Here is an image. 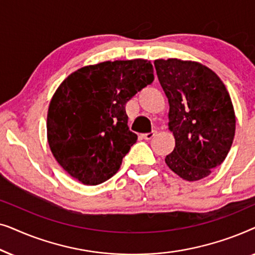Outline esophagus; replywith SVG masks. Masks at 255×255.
<instances>
[{
  "label": "esophagus",
  "instance_id": "1",
  "mask_svg": "<svg viewBox=\"0 0 255 255\" xmlns=\"http://www.w3.org/2000/svg\"><path fill=\"white\" fill-rule=\"evenodd\" d=\"M154 135H155V131H152L149 132V133H142L141 138L145 139V140H149V139H152Z\"/></svg>",
  "mask_w": 255,
  "mask_h": 255
}]
</instances>
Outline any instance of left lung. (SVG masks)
I'll return each mask as SVG.
<instances>
[{
    "label": "left lung",
    "instance_id": "1",
    "mask_svg": "<svg viewBox=\"0 0 255 255\" xmlns=\"http://www.w3.org/2000/svg\"><path fill=\"white\" fill-rule=\"evenodd\" d=\"M154 67L168 99V127L175 138L167 166L183 180L204 179L222 165L235 138L236 115L228 89L200 62L158 59Z\"/></svg>",
    "mask_w": 255,
    "mask_h": 255
}]
</instances>
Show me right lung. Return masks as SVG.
I'll use <instances>...</instances> for the list:
<instances>
[{
  "instance_id": "obj_1",
  "label": "right lung",
  "mask_w": 255,
  "mask_h": 255,
  "mask_svg": "<svg viewBox=\"0 0 255 255\" xmlns=\"http://www.w3.org/2000/svg\"><path fill=\"white\" fill-rule=\"evenodd\" d=\"M154 80L145 59L104 61L68 75L47 111V140L59 165L83 184L96 186L118 172L137 141L125 104Z\"/></svg>"
}]
</instances>
